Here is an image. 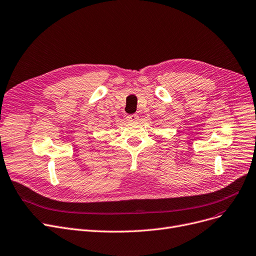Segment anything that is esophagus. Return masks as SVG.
<instances>
[{
	"label": "esophagus",
	"instance_id": "esophagus-1",
	"mask_svg": "<svg viewBox=\"0 0 256 256\" xmlns=\"http://www.w3.org/2000/svg\"><path fill=\"white\" fill-rule=\"evenodd\" d=\"M126 119L128 121H130V122H135V121H137L139 119V116L137 114H132V115H128Z\"/></svg>",
	"mask_w": 256,
	"mask_h": 256
}]
</instances>
